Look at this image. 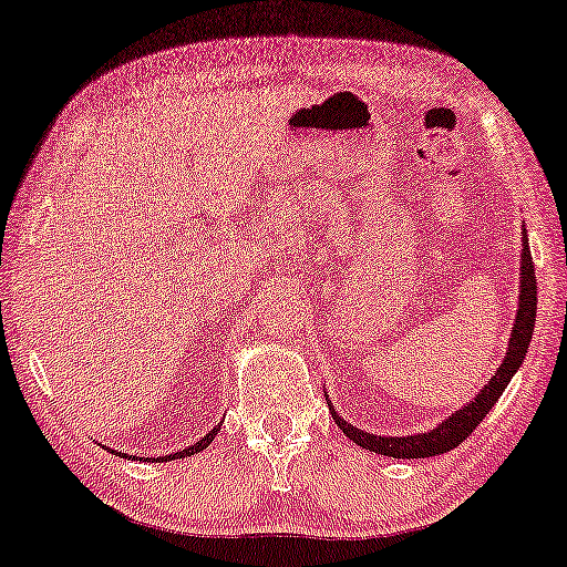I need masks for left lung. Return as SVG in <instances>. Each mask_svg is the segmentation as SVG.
Masks as SVG:
<instances>
[{
  "label": "left lung",
  "instance_id": "obj_1",
  "mask_svg": "<svg viewBox=\"0 0 567 567\" xmlns=\"http://www.w3.org/2000/svg\"><path fill=\"white\" fill-rule=\"evenodd\" d=\"M519 310L517 318H514L509 349H506V357L502 367L496 369L492 382L484 384V390L476 394V400L463 404L458 412H453L451 417L443 420L441 425L430 430V433H417V435H404V437H384L374 433H364V430L353 427L351 422L338 417L333 404L328 402V410L336 420V425L343 430L346 437H351L353 443L367 447V451H374L379 455H390V458H430V455H441L458 447L466 437L481 425V420L488 415V410L494 408L496 400H499L506 384L512 382V377L517 374L522 361L527 357L532 331H535V318H537V280H535V261L529 255L527 244V231H522V267H519Z\"/></svg>",
  "mask_w": 567,
  "mask_h": 567
}]
</instances>
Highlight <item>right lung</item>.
Instances as JSON below:
<instances>
[{"label": "right lung", "mask_w": 567, "mask_h": 567, "mask_svg": "<svg viewBox=\"0 0 567 567\" xmlns=\"http://www.w3.org/2000/svg\"><path fill=\"white\" fill-rule=\"evenodd\" d=\"M218 430H221V425H216L214 430H208V433L203 435L198 443L188 445V447H185V451H181V453H171V455H165V458H147V461H177V458H188V455H193V453H200L203 447H208V443L214 441V437L218 435ZM106 451H112V447H106ZM112 453L116 455V451H112ZM120 455H122V458H130V455H126V453H120Z\"/></svg>", "instance_id": "right-lung-1"}]
</instances>
